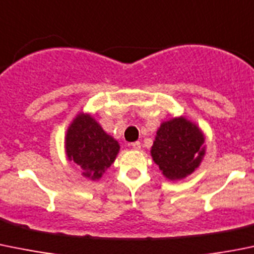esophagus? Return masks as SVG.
<instances>
[{
  "label": "esophagus",
  "mask_w": 254,
  "mask_h": 254,
  "mask_svg": "<svg viewBox=\"0 0 254 254\" xmlns=\"http://www.w3.org/2000/svg\"><path fill=\"white\" fill-rule=\"evenodd\" d=\"M130 146H131L132 149H135V150H140V149H141V144H140L139 141L131 142V144H130Z\"/></svg>",
  "instance_id": "esophagus-1"
}]
</instances>
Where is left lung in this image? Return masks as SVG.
I'll return each instance as SVG.
<instances>
[{
    "instance_id": "1",
    "label": "left lung",
    "mask_w": 254,
    "mask_h": 254,
    "mask_svg": "<svg viewBox=\"0 0 254 254\" xmlns=\"http://www.w3.org/2000/svg\"><path fill=\"white\" fill-rule=\"evenodd\" d=\"M150 152L166 179L182 180L200 166L206 154L205 135L185 117L172 118L161 123Z\"/></svg>"
}]
</instances>
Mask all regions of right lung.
I'll use <instances>...</instances> for the list:
<instances>
[{
	"instance_id": "obj_1",
	"label": "right lung",
	"mask_w": 254,
	"mask_h": 254,
	"mask_svg": "<svg viewBox=\"0 0 254 254\" xmlns=\"http://www.w3.org/2000/svg\"><path fill=\"white\" fill-rule=\"evenodd\" d=\"M64 145L68 160L74 161L83 170V176L93 181L103 176L120 150L119 142L87 113H79L70 123Z\"/></svg>"
}]
</instances>
